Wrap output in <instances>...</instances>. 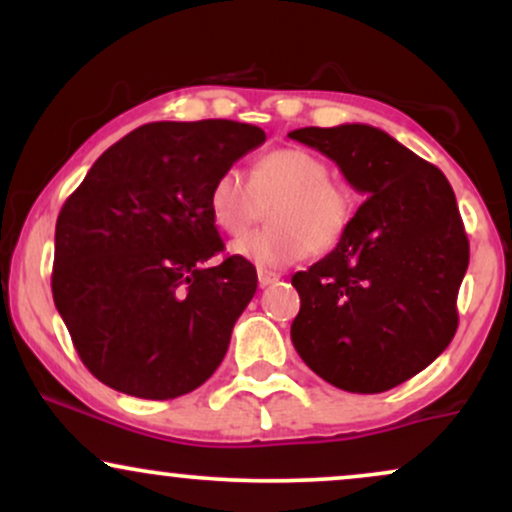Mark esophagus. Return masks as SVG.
<instances>
[{"mask_svg": "<svg viewBox=\"0 0 512 512\" xmlns=\"http://www.w3.org/2000/svg\"><path fill=\"white\" fill-rule=\"evenodd\" d=\"M257 281H260V286L264 289V286L274 284V281H279V274L272 272V269H257Z\"/></svg>", "mask_w": 512, "mask_h": 512, "instance_id": "obj_1", "label": "esophagus"}]
</instances>
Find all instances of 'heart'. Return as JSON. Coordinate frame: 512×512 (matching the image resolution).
<instances>
[{"mask_svg":"<svg viewBox=\"0 0 512 512\" xmlns=\"http://www.w3.org/2000/svg\"><path fill=\"white\" fill-rule=\"evenodd\" d=\"M269 208V226L233 243V255L260 267H289L310 252L342 243L356 211L354 192L330 178V166L305 149L264 154L250 178L223 170L209 190V214L228 236H245Z\"/></svg>","mask_w":512,"mask_h":512,"instance_id":"1","label":"heart"}]
</instances>
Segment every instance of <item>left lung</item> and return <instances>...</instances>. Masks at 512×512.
Returning a JSON list of instances; mask_svg holds the SVG:
<instances>
[{"label": "left lung", "mask_w": 512, "mask_h": 512, "mask_svg": "<svg viewBox=\"0 0 512 512\" xmlns=\"http://www.w3.org/2000/svg\"><path fill=\"white\" fill-rule=\"evenodd\" d=\"M289 137L332 158L366 195L342 243L293 274L301 310L291 342L339 390H392L457 332L469 240L455 192L433 163L378 127H303Z\"/></svg>", "instance_id": "1"}]
</instances>
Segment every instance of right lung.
I'll return each instance as SVG.
<instances>
[{"mask_svg": "<svg viewBox=\"0 0 512 512\" xmlns=\"http://www.w3.org/2000/svg\"><path fill=\"white\" fill-rule=\"evenodd\" d=\"M233 120L151 122L93 163L57 216L52 298L101 383L173 399L207 383L257 289L223 252L209 190L264 144Z\"/></svg>", "mask_w": 512, "mask_h": 512, "instance_id": "right-lung-1", "label": "right lung"}]
</instances>
